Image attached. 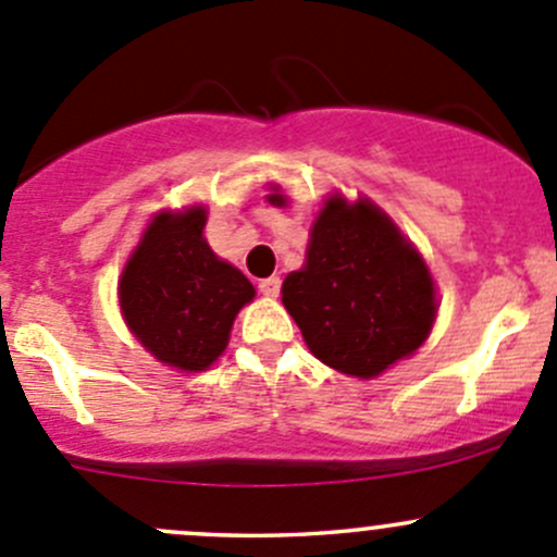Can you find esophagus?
Returning a JSON list of instances; mask_svg holds the SVG:
<instances>
[{
    "mask_svg": "<svg viewBox=\"0 0 557 557\" xmlns=\"http://www.w3.org/2000/svg\"><path fill=\"white\" fill-rule=\"evenodd\" d=\"M258 290H261L263 296H280V277H263L258 280Z\"/></svg>",
    "mask_w": 557,
    "mask_h": 557,
    "instance_id": "esophagus-1",
    "label": "esophagus"
}]
</instances>
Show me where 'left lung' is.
<instances>
[{"mask_svg": "<svg viewBox=\"0 0 557 557\" xmlns=\"http://www.w3.org/2000/svg\"><path fill=\"white\" fill-rule=\"evenodd\" d=\"M269 201L288 205L277 185ZM283 305L314 358L372 380L429 339L436 288L423 256L377 205L334 194L314 218L305 267L285 277Z\"/></svg>", "mask_w": 557, "mask_h": 557, "instance_id": "8db88e82", "label": "left lung"}]
</instances>
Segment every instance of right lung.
Here are the masks:
<instances>
[{
	"label": "right lung",
	"mask_w": 557,
	"mask_h": 557,
	"mask_svg": "<svg viewBox=\"0 0 557 557\" xmlns=\"http://www.w3.org/2000/svg\"><path fill=\"white\" fill-rule=\"evenodd\" d=\"M207 210L159 212L117 280L126 325L139 345L180 372H205L228 345L256 288L205 239Z\"/></svg>",
	"instance_id": "add662e5"
}]
</instances>
